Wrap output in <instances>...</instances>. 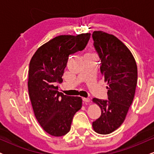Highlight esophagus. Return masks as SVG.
Returning <instances> with one entry per match:
<instances>
[{
    "label": "esophagus",
    "instance_id": "esophagus-1",
    "mask_svg": "<svg viewBox=\"0 0 154 154\" xmlns=\"http://www.w3.org/2000/svg\"><path fill=\"white\" fill-rule=\"evenodd\" d=\"M82 100H83V101L85 102V103H89L90 100H90V98H83Z\"/></svg>",
    "mask_w": 154,
    "mask_h": 154
}]
</instances>
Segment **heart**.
I'll return each instance as SVG.
<instances>
[{"label":"heart","mask_w":154,"mask_h":154,"mask_svg":"<svg viewBox=\"0 0 154 154\" xmlns=\"http://www.w3.org/2000/svg\"><path fill=\"white\" fill-rule=\"evenodd\" d=\"M88 54H92V53H88Z\"/></svg>","instance_id":"heart-1"}]
</instances>
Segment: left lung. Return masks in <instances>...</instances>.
Listing matches in <instances>:
<instances>
[{
    "mask_svg": "<svg viewBox=\"0 0 154 154\" xmlns=\"http://www.w3.org/2000/svg\"><path fill=\"white\" fill-rule=\"evenodd\" d=\"M93 39L100 59V73L108 85L109 99L92 100L101 110L93 128L97 133L107 135L119 128L126 118L135 96L137 67L131 51L114 35L94 31Z\"/></svg>",
    "mask_w": 154,
    "mask_h": 154,
    "instance_id": "left-lung-1",
    "label": "left lung"
}]
</instances>
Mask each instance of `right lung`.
<instances>
[{"instance_id": "obj_1", "label": "right lung", "mask_w": 154, "mask_h": 154, "mask_svg": "<svg viewBox=\"0 0 154 154\" xmlns=\"http://www.w3.org/2000/svg\"><path fill=\"white\" fill-rule=\"evenodd\" d=\"M91 33L59 35L43 44L33 55L29 66L28 91L37 120L49 135H65L73 116L82 108L78 96H67L58 91L69 56L82 51Z\"/></svg>"}]
</instances>
